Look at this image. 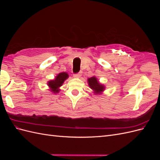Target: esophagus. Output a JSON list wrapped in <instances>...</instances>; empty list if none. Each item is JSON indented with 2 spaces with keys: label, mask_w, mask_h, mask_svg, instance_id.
<instances>
[{
  "label": "esophagus",
  "mask_w": 160,
  "mask_h": 160,
  "mask_svg": "<svg viewBox=\"0 0 160 160\" xmlns=\"http://www.w3.org/2000/svg\"><path fill=\"white\" fill-rule=\"evenodd\" d=\"M81 75H82V72L80 71L79 72H78V73L75 74L73 75V77H75V78H80V77H81Z\"/></svg>",
  "instance_id": "obj_1"
}]
</instances>
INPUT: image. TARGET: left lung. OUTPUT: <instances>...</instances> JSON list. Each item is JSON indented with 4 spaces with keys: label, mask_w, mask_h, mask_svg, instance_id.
<instances>
[{
    "label": "left lung",
    "mask_w": 160,
    "mask_h": 160,
    "mask_svg": "<svg viewBox=\"0 0 160 160\" xmlns=\"http://www.w3.org/2000/svg\"><path fill=\"white\" fill-rule=\"evenodd\" d=\"M88 85L93 91L94 95H101L103 94V91L105 90V85L101 83L98 79L96 77L93 76L88 79Z\"/></svg>",
    "instance_id": "left-lung-1"
}]
</instances>
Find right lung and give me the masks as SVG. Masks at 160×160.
Masks as SVG:
<instances>
[{
  "instance_id": "1",
  "label": "right lung",
  "mask_w": 160,
  "mask_h": 160,
  "mask_svg": "<svg viewBox=\"0 0 160 160\" xmlns=\"http://www.w3.org/2000/svg\"><path fill=\"white\" fill-rule=\"evenodd\" d=\"M69 75L66 72H59L55 77L54 79L49 80L47 82L49 90L52 93H58L60 91V88L63 84L64 81L68 78Z\"/></svg>"
}]
</instances>
